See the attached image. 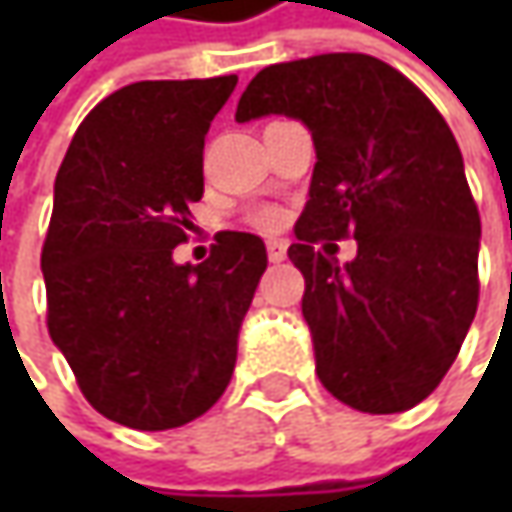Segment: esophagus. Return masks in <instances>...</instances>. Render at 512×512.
<instances>
[{"mask_svg": "<svg viewBox=\"0 0 512 512\" xmlns=\"http://www.w3.org/2000/svg\"><path fill=\"white\" fill-rule=\"evenodd\" d=\"M267 259H270L273 265L285 262V259H287V242H285V239H270V242H267Z\"/></svg>", "mask_w": 512, "mask_h": 512, "instance_id": "34e87169", "label": "esophagus"}]
</instances>
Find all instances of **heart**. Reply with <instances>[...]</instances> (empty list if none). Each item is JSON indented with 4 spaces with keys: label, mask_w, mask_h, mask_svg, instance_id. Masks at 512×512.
Returning <instances> with one entry per match:
<instances>
[{
    "label": "heart",
    "mask_w": 512,
    "mask_h": 512,
    "mask_svg": "<svg viewBox=\"0 0 512 512\" xmlns=\"http://www.w3.org/2000/svg\"><path fill=\"white\" fill-rule=\"evenodd\" d=\"M250 222L259 227V230H276V227L285 222V216H282L279 207H259V210H253Z\"/></svg>",
    "instance_id": "obj_1"
}]
</instances>
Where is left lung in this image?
Instances as JSON below:
<instances>
[{"mask_svg":"<svg viewBox=\"0 0 512 512\" xmlns=\"http://www.w3.org/2000/svg\"><path fill=\"white\" fill-rule=\"evenodd\" d=\"M273 113L299 119L316 148L287 250L316 373L362 413L410 410L456 362L479 305L482 222L462 150L422 90L367 53L259 70L236 122ZM344 235L360 250L339 266L315 245Z\"/></svg>","mask_w":512,"mask_h":512,"instance_id":"8db88e82","label":"left lung"}]
</instances>
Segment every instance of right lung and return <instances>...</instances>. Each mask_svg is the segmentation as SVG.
Returning <instances> with one entry per match:
<instances>
[{"label":"right lung","instance_id":"add662e5","mask_svg":"<svg viewBox=\"0 0 512 512\" xmlns=\"http://www.w3.org/2000/svg\"><path fill=\"white\" fill-rule=\"evenodd\" d=\"M236 76L133 82L85 116L53 185L42 247L48 330L105 419L170 430L230 384L265 242L222 230L202 265H176L202 150Z\"/></svg>","mask_w":512,"mask_h":512}]
</instances>
